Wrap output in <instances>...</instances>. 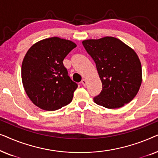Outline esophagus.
<instances>
[{
    "label": "esophagus",
    "mask_w": 158,
    "mask_h": 158,
    "mask_svg": "<svg viewBox=\"0 0 158 158\" xmlns=\"http://www.w3.org/2000/svg\"><path fill=\"white\" fill-rule=\"evenodd\" d=\"M81 83L83 84V86H86V84H87V81H86V80L85 79H83L81 81Z\"/></svg>",
    "instance_id": "34e87169"
}]
</instances>
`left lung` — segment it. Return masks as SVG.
Listing matches in <instances>:
<instances>
[{
  "label": "left lung",
  "mask_w": 158,
  "mask_h": 158,
  "mask_svg": "<svg viewBox=\"0 0 158 158\" xmlns=\"http://www.w3.org/2000/svg\"><path fill=\"white\" fill-rule=\"evenodd\" d=\"M82 43L94 60L102 83V90L94 97V102L107 109H118L130 102L142 80L141 62L135 50L113 36Z\"/></svg>",
  "instance_id": "1"
}]
</instances>
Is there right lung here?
I'll return each mask as SVG.
<instances>
[{
    "instance_id": "obj_1",
    "label": "right lung",
    "mask_w": 158,
    "mask_h": 158,
    "mask_svg": "<svg viewBox=\"0 0 158 158\" xmlns=\"http://www.w3.org/2000/svg\"><path fill=\"white\" fill-rule=\"evenodd\" d=\"M76 46L55 36L39 41L25 55L21 65L23 88L41 109L55 111L72 101L77 85L68 76L62 61Z\"/></svg>"
}]
</instances>
